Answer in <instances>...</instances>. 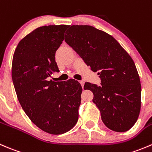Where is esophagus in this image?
I'll use <instances>...</instances> for the list:
<instances>
[{
  "label": "esophagus",
  "instance_id": "34e87169",
  "mask_svg": "<svg viewBox=\"0 0 152 152\" xmlns=\"http://www.w3.org/2000/svg\"><path fill=\"white\" fill-rule=\"evenodd\" d=\"M79 83L81 84V86L82 87L84 86V83H84L83 81H79Z\"/></svg>",
  "mask_w": 152,
  "mask_h": 152
}]
</instances>
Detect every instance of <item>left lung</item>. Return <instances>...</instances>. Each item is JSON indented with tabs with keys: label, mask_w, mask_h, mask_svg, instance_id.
Here are the masks:
<instances>
[{
	"label": "left lung",
	"mask_w": 152,
	"mask_h": 152,
	"mask_svg": "<svg viewBox=\"0 0 152 152\" xmlns=\"http://www.w3.org/2000/svg\"><path fill=\"white\" fill-rule=\"evenodd\" d=\"M65 41L94 72L101 86L86 83L91 91L103 124L118 132L129 130L136 123L141 106V84L130 55L110 34L91 26L73 25Z\"/></svg>",
	"instance_id": "obj_1"
}]
</instances>
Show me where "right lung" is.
<instances>
[{
	"label": "right lung",
	"instance_id": "1",
	"mask_svg": "<svg viewBox=\"0 0 152 152\" xmlns=\"http://www.w3.org/2000/svg\"><path fill=\"white\" fill-rule=\"evenodd\" d=\"M66 25L39 27L23 37L16 47L12 77L22 109L41 130L61 134L78 120L82 87L73 79L48 80L58 69L55 52L64 40Z\"/></svg>",
	"mask_w": 152,
	"mask_h": 152
}]
</instances>
